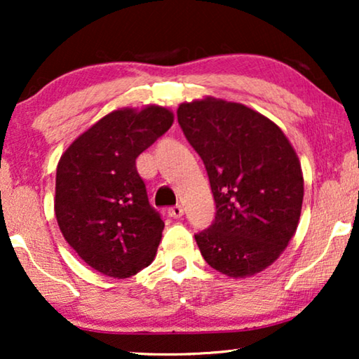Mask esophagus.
<instances>
[{
    "mask_svg": "<svg viewBox=\"0 0 359 359\" xmlns=\"http://www.w3.org/2000/svg\"><path fill=\"white\" fill-rule=\"evenodd\" d=\"M183 214H184L183 205H180V204H176V205H173V208L168 209V215H170V217H173V219L183 217Z\"/></svg>",
    "mask_w": 359,
    "mask_h": 359,
    "instance_id": "obj_1",
    "label": "esophagus"
}]
</instances>
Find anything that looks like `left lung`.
I'll return each instance as SVG.
<instances>
[{"label": "left lung", "instance_id": "obj_1", "mask_svg": "<svg viewBox=\"0 0 359 359\" xmlns=\"http://www.w3.org/2000/svg\"><path fill=\"white\" fill-rule=\"evenodd\" d=\"M178 122L208 171L215 219L196 233L208 264L253 276L279 258L301 217L304 178L284 132L259 112L215 97L183 102Z\"/></svg>", "mask_w": 359, "mask_h": 359}]
</instances>
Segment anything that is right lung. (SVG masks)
<instances>
[{
  "instance_id": "1",
  "label": "right lung",
  "mask_w": 359,
  "mask_h": 359,
  "mask_svg": "<svg viewBox=\"0 0 359 359\" xmlns=\"http://www.w3.org/2000/svg\"><path fill=\"white\" fill-rule=\"evenodd\" d=\"M173 119V112L155 104L112 111L58 161V227L78 257L106 276H134L154 262L165 224L149 203L135 158Z\"/></svg>"
}]
</instances>
